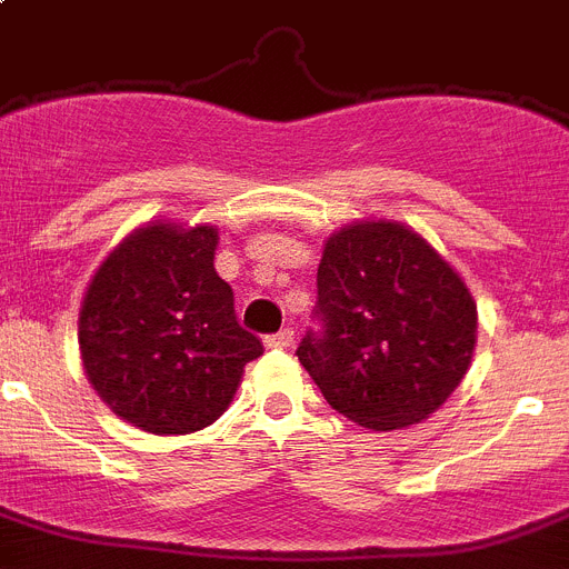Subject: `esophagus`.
Instances as JSON below:
<instances>
[{
    "label": "esophagus",
    "instance_id": "obj_1",
    "mask_svg": "<svg viewBox=\"0 0 569 569\" xmlns=\"http://www.w3.org/2000/svg\"><path fill=\"white\" fill-rule=\"evenodd\" d=\"M291 343H295V332H291V329H280L278 335H269V338H266V346H269V349H286V346Z\"/></svg>",
    "mask_w": 569,
    "mask_h": 569
}]
</instances>
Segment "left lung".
Instances as JSON below:
<instances>
[{
	"mask_svg": "<svg viewBox=\"0 0 569 569\" xmlns=\"http://www.w3.org/2000/svg\"><path fill=\"white\" fill-rule=\"evenodd\" d=\"M315 315L320 332L306 335L298 360L329 407L372 432L427 421L476 352L467 283L398 220H355L326 237Z\"/></svg>",
	"mask_w": 569,
	"mask_h": 569,
	"instance_id": "left-lung-1",
	"label": "left lung"
}]
</instances>
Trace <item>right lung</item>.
<instances>
[{"label": "right lung", "mask_w": 569, "mask_h": 569, "mask_svg": "<svg viewBox=\"0 0 569 569\" xmlns=\"http://www.w3.org/2000/svg\"><path fill=\"white\" fill-rule=\"evenodd\" d=\"M220 231L148 220L93 271L79 306L88 383L120 421L189 435L229 409L263 343L234 318V291L214 271Z\"/></svg>", "instance_id": "obj_1"}]
</instances>
